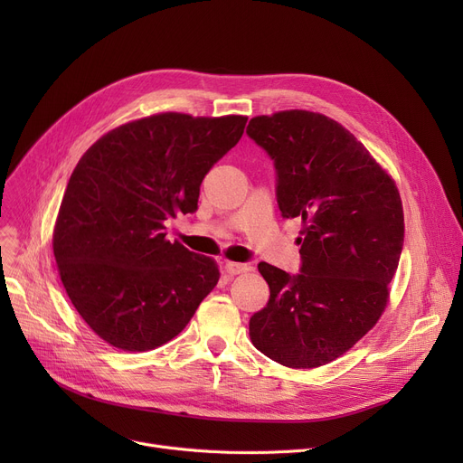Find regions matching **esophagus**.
I'll return each instance as SVG.
<instances>
[{
  "label": "esophagus",
  "mask_w": 463,
  "mask_h": 463,
  "mask_svg": "<svg viewBox=\"0 0 463 463\" xmlns=\"http://www.w3.org/2000/svg\"><path fill=\"white\" fill-rule=\"evenodd\" d=\"M225 270L229 276H238V274H246L251 270L250 264H241V262H227Z\"/></svg>",
  "instance_id": "esophagus-1"
}]
</instances>
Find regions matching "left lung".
I'll use <instances>...</instances> for the list:
<instances>
[{"mask_svg": "<svg viewBox=\"0 0 463 463\" xmlns=\"http://www.w3.org/2000/svg\"><path fill=\"white\" fill-rule=\"evenodd\" d=\"M248 135L274 159L281 215L302 219V274L259 264L270 300L250 319L251 344L281 366L319 368L386 309L403 248L400 191L366 146L325 114L255 116Z\"/></svg>", "mask_w": 463, "mask_h": 463, "instance_id": "left-lung-1", "label": "left lung"}]
</instances>
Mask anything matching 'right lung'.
<instances>
[{
  "label": "right lung",
  "instance_id": "add662e5",
  "mask_svg": "<svg viewBox=\"0 0 463 463\" xmlns=\"http://www.w3.org/2000/svg\"><path fill=\"white\" fill-rule=\"evenodd\" d=\"M248 116L161 112L95 140L69 178L52 232L58 274L84 323L109 345L142 353L176 337L219 281L217 262L165 222L197 210L208 170Z\"/></svg>",
  "mask_w": 463,
  "mask_h": 463
}]
</instances>
